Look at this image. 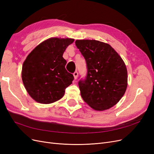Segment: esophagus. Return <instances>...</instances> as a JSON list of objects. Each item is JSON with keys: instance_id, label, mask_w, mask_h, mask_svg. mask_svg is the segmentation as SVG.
<instances>
[{"instance_id": "34e87169", "label": "esophagus", "mask_w": 154, "mask_h": 154, "mask_svg": "<svg viewBox=\"0 0 154 154\" xmlns=\"http://www.w3.org/2000/svg\"><path fill=\"white\" fill-rule=\"evenodd\" d=\"M73 75H74V79L75 80H76V79L78 78V73L77 71H75L74 73H73Z\"/></svg>"}]
</instances>
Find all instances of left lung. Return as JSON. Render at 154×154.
<instances>
[{"label": "left lung", "mask_w": 154, "mask_h": 154, "mask_svg": "<svg viewBox=\"0 0 154 154\" xmlns=\"http://www.w3.org/2000/svg\"><path fill=\"white\" fill-rule=\"evenodd\" d=\"M76 45L85 58L87 74L79 81L81 96L95 110L109 109L122 99L127 87V69L111 46L95 40H76Z\"/></svg>", "instance_id": "1"}]
</instances>
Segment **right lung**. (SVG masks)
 I'll list each match as a JSON object with an SVG mask.
<instances>
[{
    "instance_id": "add662e5",
    "label": "right lung",
    "mask_w": 154,
    "mask_h": 154,
    "mask_svg": "<svg viewBox=\"0 0 154 154\" xmlns=\"http://www.w3.org/2000/svg\"><path fill=\"white\" fill-rule=\"evenodd\" d=\"M72 38H51L42 42L23 63L22 79L29 96L36 102L49 104L60 100L74 76L66 69L63 54Z\"/></svg>"
}]
</instances>
